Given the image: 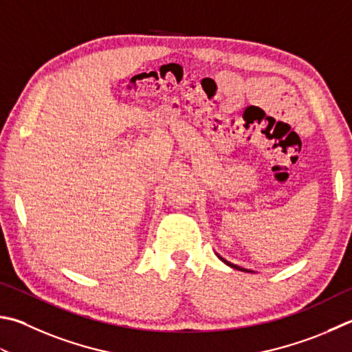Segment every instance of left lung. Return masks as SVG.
<instances>
[{"mask_svg":"<svg viewBox=\"0 0 352 352\" xmlns=\"http://www.w3.org/2000/svg\"><path fill=\"white\" fill-rule=\"evenodd\" d=\"M217 257H219L221 261H223V263H226L228 266H231V267H234V270H239V271H246V272H252V271H248V270H245V267H240V266H237V265H232V263H229V261L228 260H225V258H223V257H220V255L219 254H217Z\"/></svg>","mask_w":352,"mask_h":352,"instance_id":"left-lung-1","label":"left lung"}]
</instances>
